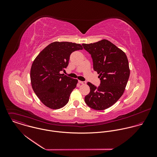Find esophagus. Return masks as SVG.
Returning <instances> with one entry per match:
<instances>
[{
    "label": "esophagus",
    "mask_w": 157,
    "mask_h": 157,
    "mask_svg": "<svg viewBox=\"0 0 157 157\" xmlns=\"http://www.w3.org/2000/svg\"><path fill=\"white\" fill-rule=\"evenodd\" d=\"M78 83H80V84H83V85H86V82H85V81H80V80H78Z\"/></svg>",
    "instance_id": "34e87169"
}]
</instances>
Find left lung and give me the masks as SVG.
Wrapping results in <instances>:
<instances>
[{"label": "left lung", "instance_id": "obj_1", "mask_svg": "<svg viewBox=\"0 0 157 157\" xmlns=\"http://www.w3.org/2000/svg\"><path fill=\"white\" fill-rule=\"evenodd\" d=\"M82 46L90 54L94 70L100 80L98 87L88 82L90 92L85 97V103L95 110L106 109L118 100L125 90L130 75L127 56L106 39Z\"/></svg>", "mask_w": 157, "mask_h": 157}]
</instances>
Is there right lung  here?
<instances>
[{"mask_svg": "<svg viewBox=\"0 0 157 157\" xmlns=\"http://www.w3.org/2000/svg\"><path fill=\"white\" fill-rule=\"evenodd\" d=\"M83 49L80 44L54 42L45 48L34 60L30 72L33 90L46 106L57 109L69 101L78 80L60 74L69 64L70 55Z\"/></svg>", "mask_w": 157, "mask_h": 157, "instance_id": "obj_1", "label": "right lung"}]
</instances>
